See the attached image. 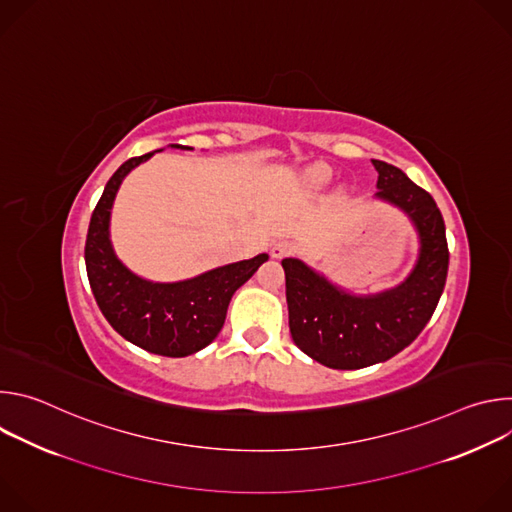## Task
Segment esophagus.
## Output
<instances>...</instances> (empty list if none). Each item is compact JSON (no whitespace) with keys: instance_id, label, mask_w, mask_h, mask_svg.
I'll return each mask as SVG.
<instances>
[{"instance_id":"esophagus-1","label":"esophagus","mask_w":512,"mask_h":512,"mask_svg":"<svg viewBox=\"0 0 512 512\" xmlns=\"http://www.w3.org/2000/svg\"><path fill=\"white\" fill-rule=\"evenodd\" d=\"M294 249H296V245L291 243L289 239H277V241H273V245H271V257H273V259H281V257L289 255Z\"/></svg>"}]
</instances>
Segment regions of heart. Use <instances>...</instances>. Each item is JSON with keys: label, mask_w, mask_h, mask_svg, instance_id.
<instances>
[{"label": "heart", "mask_w": 512, "mask_h": 512, "mask_svg": "<svg viewBox=\"0 0 512 512\" xmlns=\"http://www.w3.org/2000/svg\"><path fill=\"white\" fill-rule=\"evenodd\" d=\"M308 178H310L312 182H324V180L328 178V170L322 168V166H314V168L308 170Z\"/></svg>", "instance_id": "obj_1"}]
</instances>
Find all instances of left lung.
Returning a JSON list of instances; mask_svg holds the SVG:
<instances>
[{
    "label": "left lung",
    "instance_id": "8db88e82",
    "mask_svg": "<svg viewBox=\"0 0 512 512\" xmlns=\"http://www.w3.org/2000/svg\"><path fill=\"white\" fill-rule=\"evenodd\" d=\"M377 200L399 208L419 239L409 275L379 294H352L302 259L281 261L289 332L324 367L354 371L385 362L409 346L429 322L448 277V241L440 208L399 168L373 160Z\"/></svg>",
    "mask_w": 512,
    "mask_h": 512
}]
</instances>
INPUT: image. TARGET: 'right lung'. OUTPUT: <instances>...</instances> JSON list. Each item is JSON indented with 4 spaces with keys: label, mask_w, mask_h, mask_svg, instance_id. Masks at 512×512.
Here are the masks:
<instances>
[{
    "label": "right lung",
    "mask_w": 512,
    "mask_h": 512,
    "mask_svg": "<svg viewBox=\"0 0 512 512\" xmlns=\"http://www.w3.org/2000/svg\"><path fill=\"white\" fill-rule=\"evenodd\" d=\"M170 148L192 150L180 143H170ZM156 152L127 160L109 178L91 216L85 263L93 296L107 322L143 350L180 358L202 350L218 336L235 291L253 277L269 255L259 253L253 259L168 283L133 273L113 249L111 208L125 176Z\"/></svg>",
    "instance_id": "1"
}]
</instances>
